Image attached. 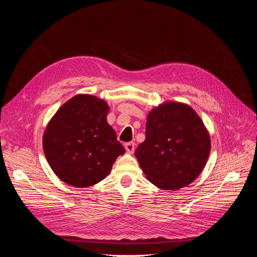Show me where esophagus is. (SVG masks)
Returning a JSON list of instances; mask_svg holds the SVG:
<instances>
[{
  "mask_svg": "<svg viewBox=\"0 0 257 257\" xmlns=\"http://www.w3.org/2000/svg\"><path fill=\"white\" fill-rule=\"evenodd\" d=\"M124 148H125V150L127 153L132 154L134 153V150H135V144L134 143H127L124 145Z\"/></svg>",
  "mask_w": 257,
  "mask_h": 257,
  "instance_id": "34e87169",
  "label": "esophagus"
}]
</instances>
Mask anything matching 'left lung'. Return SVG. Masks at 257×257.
Instances as JSON below:
<instances>
[{"mask_svg": "<svg viewBox=\"0 0 257 257\" xmlns=\"http://www.w3.org/2000/svg\"><path fill=\"white\" fill-rule=\"evenodd\" d=\"M210 150L209 132L196 111L183 103L165 102L148 113L146 139L135 157L151 183L176 191L200 175Z\"/></svg>", "mask_w": 257, "mask_h": 257, "instance_id": "obj_1", "label": "left lung"}]
</instances>
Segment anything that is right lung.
<instances>
[{"mask_svg":"<svg viewBox=\"0 0 257 257\" xmlns=\"http://www.w3.org/2000/svg\"><path fill=\"white\" fill-rule=\"evenodd\" d=\"M109 106L90 94H77L62 105L43 135L45 157L53 173L75 188L102 181L125 153L107 122Z\"/></svg>","mask_w":257,"mask_h":257,"instance_id":"obj_1","label":"right lung"}]
</instances>
